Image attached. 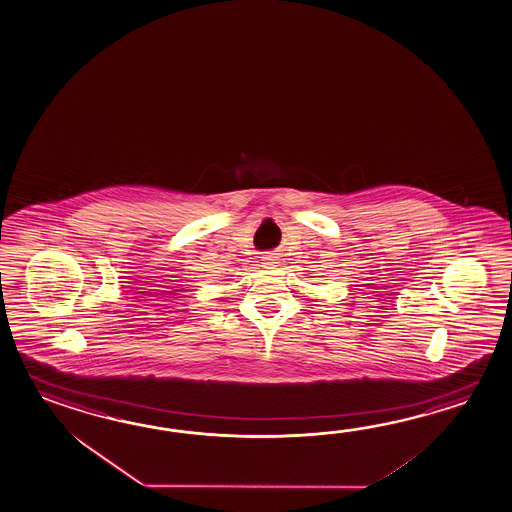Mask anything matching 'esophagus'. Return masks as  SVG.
<instances>
[{
    "instance_id": "obj_1",
    "label": "esophagus",
    "mask_w": 512,
    "mask_h": 512,
    "mask_svg": "<svg viewBox=\"0 0 512 512\" xmlns=\"http://www.w3.org/2000/svg\"><path fill=\"white\" fill-rule=\"evenodd\" d=\"M277 264H279V262H277V257H275L273 253H270V255H264V257H262V266H264V268H270V270H272V268H275Z\"/></svg>"
}]
</instances>
